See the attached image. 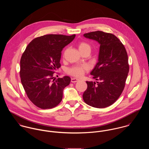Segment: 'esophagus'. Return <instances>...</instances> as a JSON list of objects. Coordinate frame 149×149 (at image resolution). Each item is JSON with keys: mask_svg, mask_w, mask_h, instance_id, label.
<instances>
[{"mask_svg": "<svg viewBox=\"0 0 149 149\" xmlns=\"http://www.w3.org/2000/svg\"><path fill=\"white\" fill-rule=\"evenodd\" d=\"M78 81H79V79H76V78H72V79H71V82H72V83H76V82H77Z\"/></svg>", "mask_w": 149, "mask_h": 149, "instance_id": "1", "label": "esophagus"}]
</instances>
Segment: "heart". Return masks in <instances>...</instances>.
Returning <instances> with one entry per match:
<instances>
[{"label": "heart", "mask_w": 149, "mask_h": 149, "mask_svg": "<svg viewBox=\"0 0 149 149\" xmlns=\"http://www.w3.org/2000/svg\"><path fill=\"white\" fill-rule=\"evenodd\" d=\"M79 49L80 52L85 50L86 49L91 50V46L88 43L82 42L79 44ZM88 69H89V67L87 65H76L69 68L68 70V72L69 74L73 76H75L77 77H81L84 75L85 72L87 71Z\"/></svg>", "instance_id": "heart-1"}]
</instances>
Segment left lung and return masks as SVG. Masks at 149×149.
<instances>
[{"mask_svg":"<svg viewBox=\"0 0 149 149\" xmlns=\"http://www.w3.org/2000/svg\"><path fill=\"white\" fill-rule=\"evenodd\" d=\"M86 38L100 44L98 63L91 72L98 81H86L83 100L90 106L103 108L113 104L121 95L129 72L126 50L113 34L96 31L85 33Z\"/></svg>","mask_w":149,"mask_h":149,"instance_id":"8db88e82","label":"left lung"}]
</instances>
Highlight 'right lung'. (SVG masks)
I'll return each instance as SVG.
<instances>
[{
    "mask_svg": "<svg viewBox=\"0 0 149 149\" xmlns=\"http://www.w3.org/2000/svg\"><path fill=\"white\" fill-rule=\"evenodd\" d=\"M76 35L47 34L34 38L29 43L21 58L22 84L30 100L42 109L57 106L61 102L65 87L70 78L55 80L54 71L61 67V51Z\"/></svg>",
    "mask_w": 149,
    "mask_h": 149,
    "instance_id": "1",
    "label": "right lung"
}]
</instances>
